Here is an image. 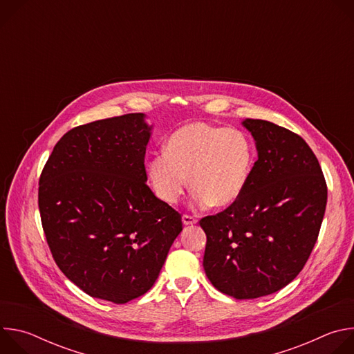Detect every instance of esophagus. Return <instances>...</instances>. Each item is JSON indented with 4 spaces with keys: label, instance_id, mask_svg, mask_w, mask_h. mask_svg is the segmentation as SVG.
I'll list each match as a JSON object with an SVG mask.
<instances>
[{
    "label": "esophagus",
    "instance_id": "obj_1",
    "mask_svg": "<svg viewBox=\"0 0 354 354\" xmlns=\"http://www.w3.org/2000/svg\"><path fill=\"white\" fill-rule=\"evenodd\" d=\"M182 221H183L185 225H193V224L197 223V220H196L193 216H189V214H183Z\"/></svg>",
    "mask_w": 354,
    "mask_h": 354
}]
</instances>
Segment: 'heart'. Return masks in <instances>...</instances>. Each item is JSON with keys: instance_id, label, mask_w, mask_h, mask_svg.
Instances as JSON below:
<instances>
[{"instance_id": "1", "label": "heart", "mask_w": 354, "mask_h": 354, "mask_svg": "<svg viewBox=\"0 0 354 354\" xmlns=\"http://www.w3.org/2000/svg\"><path fill=\"white\" fill-rule=\"evenodd\" d=\"M254 164L255 145L243 130L192 123L168 138L165 153L148 164V176L168 205L182 197L189 178L198 206L227 207L245 192Z\"/></svg>"}]
</instances>
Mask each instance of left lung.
I'll use <instances>...</instances> for the list:
<instances>
[{"instance_id": "8db88e82", "label": "left lung", "mask_w": 354, "mask_h": 354, "mask_svg": "<svg viewBox=\"0 0 354 354\" xmlns=\"http://www.w3.org/2000/svg\"><path fill=\"white\" fill-rule=\"evenodd\" d=\"M258 148L242 196L225 210L203 217V258L212 284L236 299L279 291L306 266L318 239L328 187L310 145L298 134L246 119Z\"/></svg>"}]
</instances>
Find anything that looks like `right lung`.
<instances>
[{
	"label": "right lung",
	"mask_w": 354,
	"mask_h": 354,
	"mask_svg": "<svg viewBox=\"0 0 354 354\" xmlns=\"http://www.w3.org/2000/svg\"><path fill=\"white\" fill-rule=\"evenodd\" d=\"M142 113L67 131L39 179V212L53 259L88 295L124 304L156 283L182 216L151 192Z\"/></svg>",
	"instance_id": "obj_1"
}]
</instances>
